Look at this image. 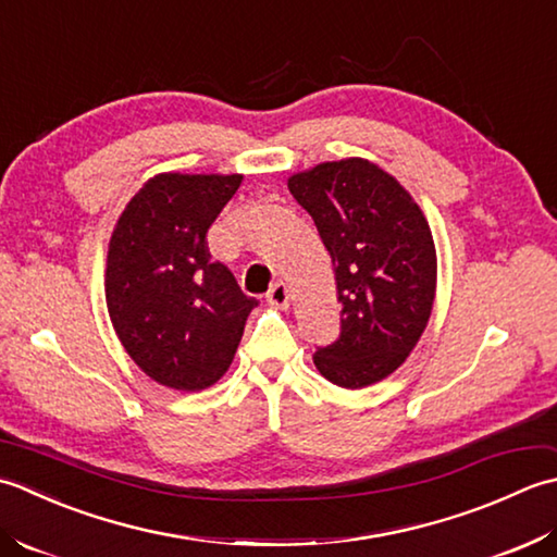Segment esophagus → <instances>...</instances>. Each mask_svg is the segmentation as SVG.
<instances>
[{
	"instance_id": "34e87169",
	"label": "esophagus",
	"mask_w": 557,
	"mask_h": 557,
	"mask_svg": "<svg viewBox=\"0 0 557 557\" xmlns=\"http://www.w3.org/2000/svg\"><path fill=\"white\" fill-rule=\"evenodd\" d=\"M267 300H269L271 308L286 310L288 305H290V290H288L286 283H281V281L274 283V286H271L269 293H267Z\"/></svg>"
}]
</instances>
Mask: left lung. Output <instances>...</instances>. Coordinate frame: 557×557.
Returning a JSON list of instances; mask_svg holds the SVG:
<instances>
[{
	"label": "left lung",
	"instance_id": "obj_1",
	"mask_svg": "<svg viewBox=\"0 0 557 557\" xmlns=\"http://www.w3.org/2000/svg\"><path fill=\"white\" fill-rule=\"evenodd\" d=\"M288 189L332 255L342 334L314 366L344 389L368 387L411 354L433 312L437 257L413 197L366 158L320 163Z\"/></svg>",
	"mask_w": 557,
	"mask_h": 557
}]
</instances>
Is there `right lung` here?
Returning a JSON list of instances; mask_svg holds the SVG:
<instances>
[{
    "mask_svg": "<svg viewBox=\"0 0 557 557\" xmlns=\"http://www.w3.org/2000/svg\"><path fill=\"white\" fill-rule=\"evenodd\" d=\"M243 175L151 177L117 219L106 300L129 358L170 389L199 392L231 368L255 298L213 262L207 233Z\"/></svg>",
    "mask_w": 557,
    "mask_h": 557,
    "instance_id": "add662e5",
    "label": "right lung"
}]
</instances>
